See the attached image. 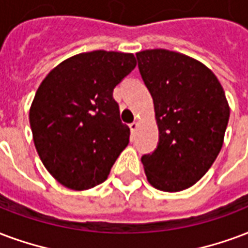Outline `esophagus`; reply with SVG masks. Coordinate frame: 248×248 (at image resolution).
Masks as SVG:
<instances>
[{"label":"esophagus","instance_id":"34e87169","mask_svg":"<svg viewBox=\"0 0 248 248\" xmlns=\"http://www.w3.org/2000/svg\"><path fill=\"white\" fill-rule=\"evenodd\" d=\"M137 129H138V122H137V121H134L133 124H130V130H131L133 133H135Z\"/></svg>","mask_w":248,"mask_h":248}]
</instances>
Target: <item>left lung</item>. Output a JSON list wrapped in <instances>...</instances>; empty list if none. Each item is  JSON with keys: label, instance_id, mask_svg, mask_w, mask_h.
I'll use <instances>...</instances> for the list:
<instances>
[{"label": "left lung", "instance_id": "left-lung-1", "mask_svg": "<svg viewBox=\"0 0 248 248\" xmlns=\"http://www.w3.org/2000/svg\"><path fill=\"white\" fill-rule=\"evenodd\" d=\"M154 100L159 142L142 156L152 186L164 192L189 188L217 159L230 117L225 92L202 63L168 49L137 54Z\"/></svg>", "mask_w": 248, "mask_h": 248}]
</instances>
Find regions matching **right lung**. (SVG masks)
Here are the masks:
<instances>
[{"label":"right lung","mask_w":248,"mask_h":248,"mask_svg":"<svg viewBox=\"0 0 248 248\" xmlns=\"http://www.w3.org/2000/svg\"><path fill=\"white\" fill-rule=\"evenodd\" d=\"M135 65L133 54L92 51L59 64L38 88L30 109L34 143L64 186L84 190L104 183L129 144L113 91Z\"/></svg>","instance_id":"1"}]
</instances>
